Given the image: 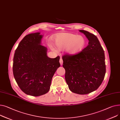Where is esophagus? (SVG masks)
Segmentation results:
<instances>
[{
  "label": "esophagus",
  "mask_w": 120,
  "mask_h": 120,
  "mask_svg": "<svg viewBox=\"0 0 120 120\" xmlns=\"http://www.w3.org/2000/svg\"><path fill=\"white\" fill-rule=\"evenodd\" d=\"M60 63L61 65H62L63 64V60H62V59L61 58H60Z\"/></svg>",
  "instance_id": "1"
}]
</instances>
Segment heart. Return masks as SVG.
I'll list each match as a JSON object with an SVG mask.
<instances>
[{
  "instance_id": "b5f03b06",
  "label": "heart",
  "mask_w": 120,
  "mask_h": 120,
  "mask_svg": "<svg viewBox=\"0 0 120 120\" xmlns=\"http://www.w3.org/2000/svg\"><path fill=\"white\" fill-rule=\"evenodd\" d=\"M54 44L59 50L67 48L70 55H75L80 52L85 46L86 41L82 36L70 33H60L55 35Z\"/></svg>"
}]
</instances>
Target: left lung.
I'll list each match as a JSON object with an SVG mask.
<instances>
[{"label":"left lung","mask_w":120,"mask_h":120,"mask_svg":"<svg viewBox=\"0 0 120 120\" xmlns=\"http://www.w3.org/2000/svg\"><path fill=\"white\" fill-rule=\"evenodd\" d=\"M89 40L88 45L75 55L63 56V67L69 89L73 93L86 94L96 90L105 74V53L97 37L80 30Z\"/></svg>","instance_id":"1"}]
</instances>
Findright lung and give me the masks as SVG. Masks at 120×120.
Returning <instances> with one entry per match:
<instances>
[{"label": "right lung", "mask_w": 120, "mask_h": 120, "mask_svg": "<svg viewBox=\"0 0 120 120\" xmlns=\"http://www.w3.org/2000/svg\"><path fill=\"white\" fill-rule=\"evenodd\" d=\"M43 35L30 33L22 40L13 57V74L18 85L24 93L33 96L46 94L52 77L60 67V57L47 56V48L41 45Z\"/></svg>", "instance_id": "obj_1"}]
</instances>
